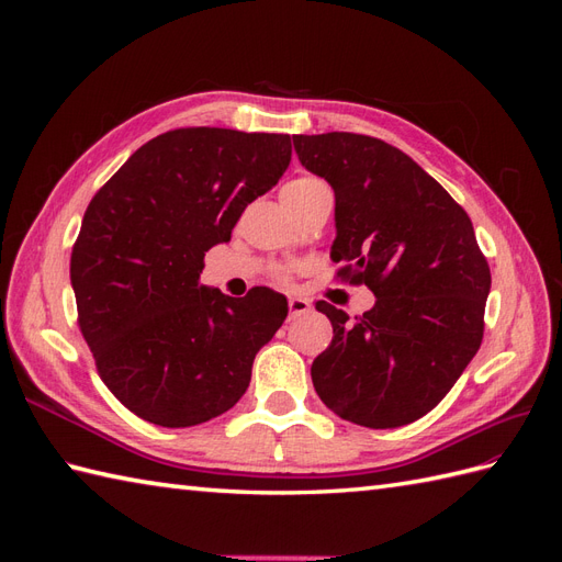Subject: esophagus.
<instances>
[{"instance_id":"34e87169","label":"esophagus","mask_w":562,"mask_h":562,"mask_svg":"<svg viewBox=\"0 0 562 562\" xmlns=\"http://www.w3.org/2000/svg\"><path fill=\"white\" fill-rule=\"evenodd\" d=\"M288 310H291V318L307 314L312 310V302L304 297H288Z\"/></svg>"}]
</instances>
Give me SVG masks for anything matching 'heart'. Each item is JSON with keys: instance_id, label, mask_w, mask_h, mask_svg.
<instances>
[{"instance_id": "1", "label": "heart", "mask_w": 562, "mask_h": 562, "mask_svg": "<svg viewBox=\"0 0 562 562\" xmlns=\"http://www.w3.org/2000/svg\"><path fill=\"white\" fill-rule=\"evenodd\" d=\"M316 184H323L318 178H314V176H302V178H295V180H291L288 182L285 187H283V201L285 199H293V196H300V194H304V192H310L312 187H316ZM288 277H291V271L288 269H279L277 271V279L279 281H288Z\"/></svg>"}]
</instances>
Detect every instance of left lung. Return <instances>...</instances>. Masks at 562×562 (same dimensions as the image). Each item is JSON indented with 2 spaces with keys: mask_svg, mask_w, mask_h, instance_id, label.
Segmentation results:
<instances>
[{
  "mask_svg": "<svg viewBox=\"0 0 562 562\" xmlns=\"http://www.w3.org/2000/svg\"><path fill=\"white\" fill-rule=\"evenodd\" d=\"M293 145L335 192L337 277L378 297L353 318L316 302L333 342L312 363L314 389L347 422L403 427L434 411L481 349L487 260L467 211L398 147L339 131Z\"/></svg>",
  "mask_w": 562,
  "mask_h": 562,
  "instance_id": "obj_1",
  "label": "left lung"
}]
</instances>
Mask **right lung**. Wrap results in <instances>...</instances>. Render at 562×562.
<instances>
[{
    "instance_id": "right-lung-1",
    "label": "right lung",
    "mask_w": 562,
    "mask_h": 562,
    "mask_svg": "<svg viewBox=\"0 0 562 562\" xmlns=\"http://www.w3.org/2000/svg\"><path fill=\"white\" fill-rule=\"evenodd\" d=\"M288 164L291 135L176 128L91 199L70 260L79 328L100 380L145 422L194 427L246 394L288 302L269 288L236 300L199 274Z\"/></svg>"
}]
</instances>
